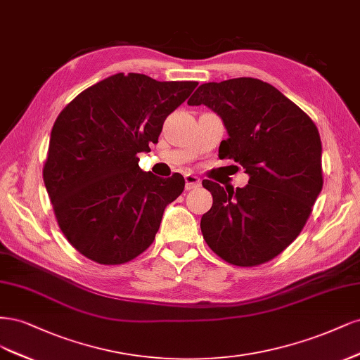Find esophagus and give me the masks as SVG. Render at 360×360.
I'll list each match as a JSON object with an SVG mask.
<instances>
[{
  "mask_svg": "<svg viewBox=\"0 0 360 360\" xmlns=\"http://www.w3.org/2000/svg\"><path fill=\"white\" fill-rule=\"evenodd\" d=\"M185 178V188L187 190H194L197 187H200V178L193 175V173H187Z\"/></svg>",
  "mask_w": 360,
  "mask_h": 360,
  "instance_id": "obj_1",
  "label": "esophagus"
}]
</instances>
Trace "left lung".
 Wrapping results in <instances>:
<instances>
[{
    "mask_svg": "<svg viewBox=\"0 0 360 360\" xmlns=\"http://www.w3.org/2000/svg\"><path fill=\"white\" fill-rule=\"evenodd\" d=\"M223 120L229 137L218 149L250 175L247 187L212 181V207L203 214V238L217 256L257 266L283 252L302 231L323 187L321 141L308 115L271 84L252 77L203 84L188 100Z\"/></svg>",
    "mask_w": 360,
    "mask_h": 360,
    "instance_id": "8db88e82",
    "label": "left lung"
}]
</instances>
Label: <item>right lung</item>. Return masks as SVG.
I'll use <instances>...</instances> for the list:
<instances>
[{
    "instance_id": "1",
    "label": "right lung",
    "mask_w": 360,
    "mask_h": 360,
    "mask_svg": "<svg viewBox=\"0 0 360 360\" xmlns=\"http://www.w3.org/2000/svg\"><path fill=\"white\" fill-rule=\"evenodd\" d=\"M197 82L118 73L86 88L58 115L43 167L58 226L86 259L122 264L155 239L166 206L184 191L181 173L139 167L169 115Z\"/></svg>"
}]
</instances>
